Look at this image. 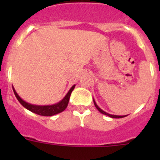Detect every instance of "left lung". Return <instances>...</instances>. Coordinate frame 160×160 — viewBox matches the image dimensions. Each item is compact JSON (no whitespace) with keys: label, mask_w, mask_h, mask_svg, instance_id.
Here are the masks:
<instances>
[{"label":"left lung","mask_w":160,"mask_h":160,"mask_svg":"<svg viewBox=\"0 0 160 160\" xmlns=\"http://www.w3.org/2000/svg\"><path fill=\"white\" fill-rule=\"evenodd\" d=\"M94 106H95V107H96V108L98 109V111H99V112H101L102 114H105V115H107V116H109V117H111V118H123V117L128 116V115H113V114H108V113L105 112V111H102V110L101 108H99V107H98V106L97 104H96V102H95V101H94Z\"/></svg>","instance_id":"1"}]
</instances>
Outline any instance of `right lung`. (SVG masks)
<instances>
[{"label":"right lung","instance_id":"1","mask_svg":"<svg viewBox=\"0 0 160 160\" xmlns=\"http://www.w3.org/2000/svg\"><path fill=\"white\" fill-rule=\"evenodd\" d=\"M74 87H75V85H73V87L70 88V90L68 91L66 95L63 98V99L61 100L59 102L56 103V104H53V105L49 106L32 105V104H30V103L26 102H25L23 99H22L20 98V96L16 92V90H14L13 87H12V90H13L14 94H15V96H16L18 101L20 102V103L24 107L27 109V110L30 111L31 112H33L37 114H39V115H42V116H53L54 114H57L58 113L62 112L63 111H65V109L67 107L68 103H69L70 94H71L72 91L73 90Z\"/></svg>","mask_w":160,"mask_h":160}]
</instances>
